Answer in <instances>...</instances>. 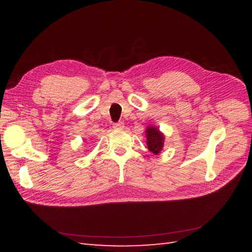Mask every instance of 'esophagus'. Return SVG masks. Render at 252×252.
<instances>
[{
  "label": "esophagus",
  "instance_id": "esophagus-1",
  "mask_svg": "<svg viewBox=\"0 0 252 252\" xmlns=\"http://www.w3.org/2000/svg\"><path fill=\"white\" fill-rule=\"evenodd\" d=\"M112 127H114V129H117V130H122L123 127H125V123H123L122 121H119V122H117V123H114V126H112Z\"/></svg>",
  "mask_w": 252,
  "mask_h": 252
}]
</instances>
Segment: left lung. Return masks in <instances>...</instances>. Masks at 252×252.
<instances>
[{
    "label": "left lung",
    "mask_w": 252,
    "mask_h": 252,
    "mask_svg": "<svg viewBox=\"0 0 252 252\" xmlns=\"http://www.w3.org/2000/svg\"><path fill=\"white\" fill-rule=\"evenodd\" d=\"M146 138H147V147L153 154L158 155L162 151L164 135L157 129L156 126H149L146 127Z\"/></svg>",
    "instance_id": "1"
}]
</instances>
